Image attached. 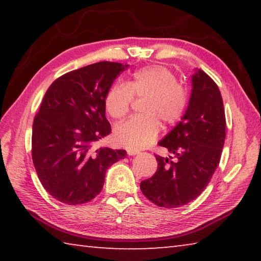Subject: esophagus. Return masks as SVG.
Listing matches in <instances>:
<instances>
[{
	"instance_id": "obj_1",
	"label": "esophagus",
	"mask_w": 261,
	"mask_h": 261,
	"mask_svg": "<svg viewBox=\"0 0 261 261\" xmlns=\"http://www.w3.org/2000/svg\"><path fill=\"white\" fill-rule=\"evenodd\" d=\"M140 152L139 151H134V149H127V154L129 155H138Z\"/></svg>"
}]
</instances>
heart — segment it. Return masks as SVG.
<instances>
[{
	"label": "heart",
	"mask_w": 261,
	"mask_h": 261,
	"mask_svg": "<svg viewBox=\"0 0 261 261\" xmlns=\"http://www.w3.org/2000/svg\"><path fill=\"white\" fill-rule=\"evenodd\" d=\"M135 99L141 102V113L121 123L115 129V138L122 146L141 149L151 145L160 132V121L175 124L185 113L188 92L176 82L175 74L162 65H149L137 70L125 84H115L105 99L107 113L121 120L130 112Z\"/></svg>",
	"instance_id": "heart-1"
}]
</instances>
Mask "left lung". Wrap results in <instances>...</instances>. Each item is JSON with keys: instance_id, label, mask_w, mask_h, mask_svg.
I'll return each mask as SVG.
<instances>
[{"instance_id": "1", "label": "left lung", "mask_w": 261, "mask_h": 261, "mask_svg": "<svg viewBox=\"0 0 261 261\" xmlns=\"http://www.w3.org/2000/svg\"><path fill=\"white\" fill-rule=\"evenodd\" d=\"M192 86L182 121L159 143L169 158L155 155V174L140 183L144 196L159 207L176 208L196 199L220 163L226 139L222 96L202 70H196Z\"/></svg>"}]
</instances>
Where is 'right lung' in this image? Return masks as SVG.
Returning a JSON list of instances; mask_svg holds the SVG:
<instances>
[{
  "label": "right lung",
  "mask_w": 261,
  "mask_h": 261,
  "mask_svg": "<svg viewBox=\"0 0 261 261\" xmlns=\"http://www.w3.org/2000/svg\"><path fill=\"white\" fill-rule=\"evenodd\" d=\"M129 67L98 62L64 73L48 88L33 121L32 160L46 191L63 204H86L102 190L113 163L124 149L94 148L112 131L105 99Z\"/></svg>",
  "instance_id": "right-lung-1"
}]
</instances>
